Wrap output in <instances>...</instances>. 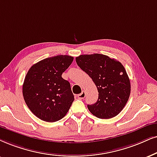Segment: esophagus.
I'll return each mask as SVG.
<instances>
[{
	"label": "esophagus",
	"mask_w": 157,
	"mask_h": 157,
	"mask_svg": "<svg viewBox=\"0 0 157 157\" xmlns=\"http://www.w3.org/2000/svg\"><path fill=\"white\" fill-rule=\"evenodd\" d=\"M85 91H82V93L77 95V98H78L79 99H83L85 98Z\"/></svg>",
	"instance_id": "obj_1"
}]
</instances>
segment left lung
Returning <instances> with one entry per match:
<instances>
[{
	"instance_id": "8db88e82",
	"label": "left lung",
	"mask_w": 157,
	"mask_h": 157,
	"mask_svg": "<svg viewBox=\"0 0 157 157\" xmlns=\"http://www.w3.org/2000/svg\"><path fill=\"white\" fill-rule=\"evenodd\" d=\"M77 65L90 76L97 87L98 98L88 109L96 117L110 119L123 109L130 94V82L120 61L106 55H80Z\"/></svg>"
}]
</instances>
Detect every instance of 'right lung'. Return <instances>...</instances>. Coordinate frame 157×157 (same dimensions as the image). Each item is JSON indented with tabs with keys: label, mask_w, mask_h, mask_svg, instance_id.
I'll use <instances>...</instances> for the list:
<instances>
[{
	"label": "right lung",
	"mask_w": 157,
	"mask_h": 157,
	"mask_svg": "<svg viewBox=\"0 0 157 157\" xmlns=\"http://www.w3.org/2000/svg\"><path fill=\"white\" fill-rule=\"evenodd\" d=\"M73 59L67 55L46 58L33 65L27 72L22 87L24 99L41 120H60L74 101L70 83L61 77Z\"/></svg>",
	"instance_id": "1"
}]
</instances>
